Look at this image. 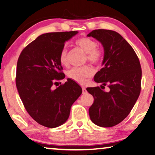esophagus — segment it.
Returning <instances> with one entry per match:
<instances>
[{
    "label": "esophagus",
    "mask_w": 155,
    "mask_h": 155,
    "mask_svg": "<svg viewBox=\"0 0 155 155\" xmlns=\"http://www.w3.org/2000/svg\"><path fill=\"white\" fill-rule=\"evenodd\" d=\"M82 93H83V94H86V93H87L86 88H82Z\"/></svg>",
    "instance_id": "esophagus-1"
}]
</instances>
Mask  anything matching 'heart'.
<instances>
[{
	"instance_id": "obj_1",
	"label": "heart",
	"mask_w": 155,
	"mask_h": 155,
	"mask_svg": "<svg viewBox=\"0 0 155 155\" xmlns=\"http://www.w3.org/2000/svg\"><path fill=\"white\" fill-rule=\"evenodd\" d=\"M76 45L86 53V58L89 62L93 64H97L102 58V52L101 50L96 48V43L92 38L88 37H81L77 39L75 42ZM59 60L62 65H66L68 62L67 59V50L63 48L61 50ZM93 74V69L89 65L81 67H73L67 71V76L71 79L80 84H82L86 78L91 77Z\"/></svg>"
}]
</instances>
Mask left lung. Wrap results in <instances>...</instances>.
I'll list each match as a JSON object with an SVG mask.
<instances>
[{"label":"left lung","mask_w":155,"mask_h":155,"mask_svg":"<svg viewBox=\"0 0 155 155\" xmlns=\"http://www.w3.org/2000/svg\"><path fill=\"white\" fill-rule=\"evenodd\" d=\"M87 36L101 43L104 48L103 67L95 74L94 81L101 88L108 85L106 92L99 86L87 88L94 97L89 108L91 120L101 127H112L129 114L140 93L142 70L134 50L114 31L96 29Z\"/></svg>","instance_id":"obj_1"}]
</instances>
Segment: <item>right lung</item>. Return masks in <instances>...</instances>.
<instances>
[{"label":"right lung","mask_w":155,"mask_h":155,"mask_svg":"<svg viewBox=\"0 0 155 155\" xmlns=\"http://www.w3.org/2000/svg\"><path fill=\"white\" fill-rule=\"evenodd\" d=\"M78 31L43 34L25 48L17 64L16 86L24 106L37 123L48 128L62 125L82 88L71 78L55 90V80L64 78L59 60L64 43ZM57 83V82H55Z\"/></svg>","instance_id":"1"}]
</instances>
